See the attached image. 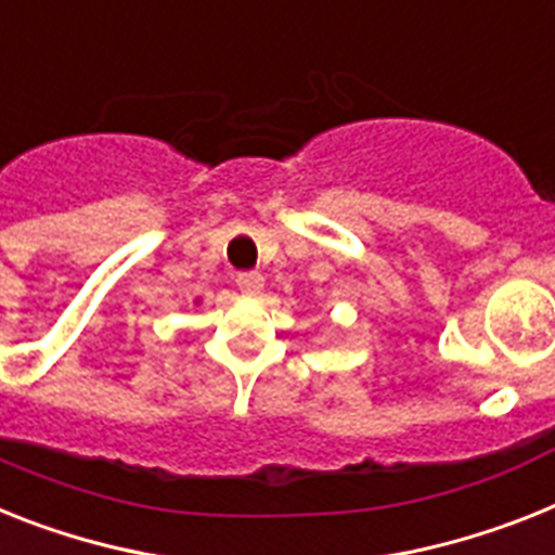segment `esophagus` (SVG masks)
<instances>
[{
	"label": "esophagus",
	"instance_id": "34e87169",
	"mask_svg": "<svg viewBox=\"0 0 555 555\" xmlns=\"http://www.w3.org/2000/svg\"><path fill=\"white\" fill-rule=\"evenodd\" d=\"M236 285H240V291L245 293V296H259L264 287V276L262 273H254V270H250V273H240V276H236Z\"/></svg>",
	"mask_w": 555,
	"mask_h": 555
}]
</instances>
